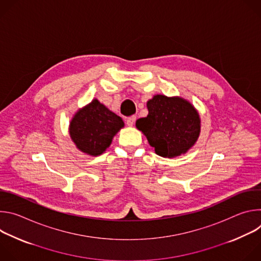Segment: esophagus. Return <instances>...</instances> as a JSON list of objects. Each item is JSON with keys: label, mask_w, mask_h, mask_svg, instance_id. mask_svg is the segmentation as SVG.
Returning a JSON list of instances; mask_svg holds the SVG:
<instances>
[{"label": "esophagus", "mask_w": 261, "mask_h": 261, "mask_svg": "<svg viewBox=\"0 0 261 261\" xmlns=\"http://www.w3.org/2000/svg\"><path fill=\"white\" fill-rule=\"evenodd\" d=\"M135 120H136V118H135V117L129 118V119L126 121V123H127V125H128L129 127H132V126L134 125V123H135Z\"/></svg>", "instance_id": "obj_1"}]
</instances>
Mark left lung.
Instances as JSON below:
<instances>
[{
	"instance_id": "8db88e82",
	"label": "left lung",
	"mask_w": 261,
	"mask_h": 261,
	"mask_svg": "<svg viewBox=\"0 0 261 261\" xmlns=\"http://www.w3.org/2000/svg\"><path fill=\"white\" fill-rule=\"evenodd\" d=\"M148 114L136 121V128L146 137L155 153L175 158L196 143L201 128L197 109L179 96L155 95L146 102Z\"/></svg>"
}]
</instances>
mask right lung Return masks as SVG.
Masks as SVG:
<instances>
[{
    "instance_id": "1",
    "label": "right lung",
    "mask_w": 261,
    "mask_h": 261,
    "mask_svg": "<svg viewBox=\"0 0 261 261\" xmlns=\"http://www.w3.org/2000/svg\"><path fill=\"white\" fill-rule=\"evenodd\" d=\"M125 126L121 117L98 99L80 108L69 124V135L79 150L89 156L102 155Z\"/></svg>"
}]
</instances>
